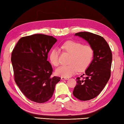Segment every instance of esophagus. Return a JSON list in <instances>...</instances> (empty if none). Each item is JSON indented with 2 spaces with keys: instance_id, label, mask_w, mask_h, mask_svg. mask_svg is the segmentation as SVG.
<instances>
[{
  "instance_id": "obj_1",
  "label": "esophagus",
  "mask_w": 124,
  "mask_h": 124,
  "mask_svg": "<svg viewBox=\"0 0 124 124\" xmlns=\"http://www.w3.org/2000/svg\"><path fill=\"white\" fill-rule=\"evenodd\" d=\"M68 78H66V77H61V80H66L68 79Z\"/></svg>"
}]
</instances>
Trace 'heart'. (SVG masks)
<instances>
[{"label":"heart","instance_id":"b5f03b06","mask_svg":"<svg viewBox=\"0 0 124 124\" xmlns=\"http://www.w3.org/2000/svg\"><path fill=\"white\" fill-rule=\"evenodd\" d=\"M61 48L70 54L69 64L63 65L56 69V75L69 77L78 71H84L91 64L94 57V50L91 46L73 40H69L61 45ZM49 60L53 66H57L59 62V50L53 49L49 54Z\"/></svg>","mask_w":124,"mask_h":124}]
</instances>
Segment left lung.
Instances as JSON below:
<instances>
[{"label":"left lung","instance_id":"1","mask_svg":"<svg viewBox=\"0 0 124 124\" xmlns=\"http://www.w3.org/2000/svg\"><path fill=\"white\" fill-rule=\"evenodd\" d=\"M75 35L86 40L94 50L93 59L83 74L86 77L82 79L81 75V78H76L77 85L73 92L78 99L89 100L96 97L108 81L111 76L112 51L107 42L99 35L89 32H78Z\"/></svg>","mask_w":124,"mask_h":124}]
</instances>
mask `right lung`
I'll list each match as a JSON object with an SVG mask.
<instances>
[{
    "label": "right lung",
    "instance_id": "add662e5",
    "mask_svg": "<svg viewBox=\"0 0 124 124\" xmlns=\"http://www.w3.org/2000/svg\"><path fill=\"white\" fill-rule=\"evenodd\" d=\"M57 42L55 38L43 34L22 37L11 54L15 80L26 97L43 103L52 97L61 78L51 76L53 68L47 61L48 54Z\"/></svg>",
    "mask_w": 124,
    "mask_h": 124
}]
</instances>
